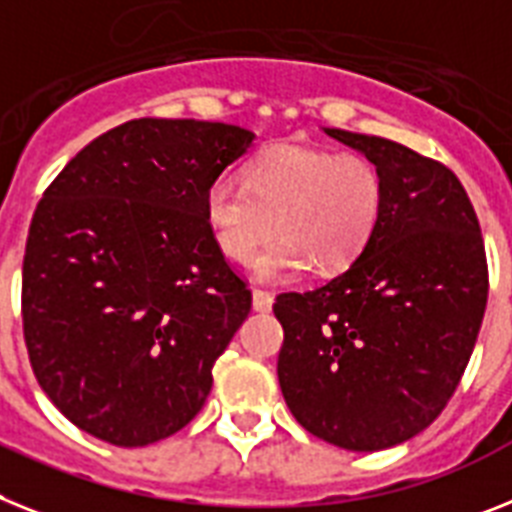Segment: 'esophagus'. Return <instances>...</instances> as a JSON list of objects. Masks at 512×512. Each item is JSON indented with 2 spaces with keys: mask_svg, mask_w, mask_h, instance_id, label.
<instances>
[{
  "mask_svg": "<svg viewBox=\"0 0 512 512\" xmlns=\"http://www.w3.org/2000/svg\"><path fill=\"white\" fill-rule=\"evenodd\" d=\"M252 307H255L257 312H270V309H273V294L263 289H255L252 291Z\"/></svg>",
  "mask_w": 512,
  "mask_h": 512,
  "instance_id": "esophagus-1",
  "label": "esophagus"
}]
</instances>
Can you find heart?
<instances>
[{
	"label": "heart",
	"mask_w": 512,
	"mask_h": 512,
	"mask_svg": "<svg viewBox=\"0 0 512 512\" xmlns=\"http://www.w3.org/2000/svg\"><path fill=\"white\" fill-rule=\"evenodd\" d=\"M385 184L356 153L278 145L252 158L244 182L218 176L203 197L210 236L244 263L276 226L281 234L252 260L263 281H289L309 265L338 273L362 257L382 218Z\"/></svg>",
	"instance_id": "heart-1"
}]
</instances>
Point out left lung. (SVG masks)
Wrapping results in <instances>:
<instances>
[{
    "label": "left lung",
    "mask_w": 512,
    "mask_h": 512,
    "mask_svg": "<svg viewBox=\"0 0 512 512\" xmlns=\"http://www.w3.org/2000/svg\"><path fill=\"white\" fill-rule=\"evenodd\" d=\"M325 135L375 163L385 205L349 270L276 299L278 382L307 432L372 453L427 429L458 388L487 309V255L448 166L385 137Z\"/></svg>",
    "instance_id": "left-lung-1"
}]
</instances>
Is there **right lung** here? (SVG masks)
Here are the masks:
<instances>
[{
	"mask_svg": "<svg viewBox=\"0 0 512 512\" xmlns=\"http://www.w3.org/2000/svg\"><path fill=\"white\" fill-rule=\"evenodd\" d=\"M252 140L236 124L132 119L41 197L23 257L25 346L38 385L88 435L143 448L203 409L252 307L203 197Z\"/></svg>",
	"mask_w": 512,
	"mask_h": 512,
	"instance_id": "obj_1",
	"label": "right lung"
}]
</instances>
